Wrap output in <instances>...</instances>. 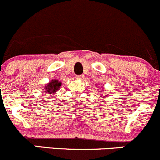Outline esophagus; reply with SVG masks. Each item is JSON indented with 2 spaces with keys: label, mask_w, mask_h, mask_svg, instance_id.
I'll return each mask as SVG.
<instances>
[{
  "label": "esophagus",
  "mask_w": 160,
  "mask_h": 160,
  "mask_svg": "<svg viewBox=\"0 0 160 160\" xmlns=\"http://www.w3.org/2000/svg\"><path fill=\"white\" fill-rule=\"evenodd\" d=\"M83 78V75H80V76H77L76 77V79H80V80H82Z\"/></svg>",
  "instance_id": "34e87169"
}]
</instances>
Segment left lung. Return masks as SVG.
I'll use <instances>...</instances> for the list:
<instances>
[{
  "label": "left lung",
  "mask_w": 160,
  "mask_h": 160,
  "mask_svg": "<svg viewBox=\"0 0 160 160\" xmlns=\"http://www.w3.org/2000/svg\"><path fill=\"white\" fill-rule=\"evenodd\" d=\"M104 91V90H103V88H102V89H100V90H99V92H103ZM102 96V98H106V97H107V96H103V95H101Z\"/></svg>",
  "instance_id": "obj_1"
}]
</instances>
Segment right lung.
Masks as SVG:
<instances>
[{
  "instance_id": "obj_1",
  "label": "right lung",
  "mask_w": 160,
  "mask_h": 160,
  "mask_svg": "<svg viewBox=\"0 0 160 160\" xmlns=\"http://www.w3.org/2000/svg\"><path fill=\"white\" fill-rule=\"evenodd\" d=\"M62 83L60 81H59L57 79H53L52 80H50L48 83H47L46 85L44 86V88L43 90L45 91H43V93H46L48 94H53L56 93L58 90H60V87H61Z\"/></svg>"
}]
</instances>
